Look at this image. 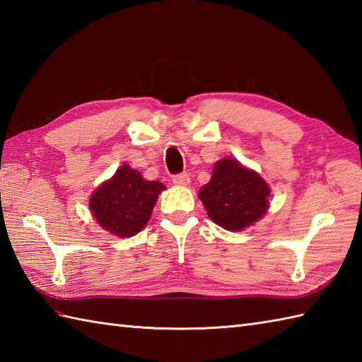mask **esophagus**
<instances>
[{
    "label": "esophagus",
    "instance_id": "34e87169",
    "mask_svg": "<svg viewBox=\"0 0 362 362\" xmlns=\"http://www.w3.org/2000/svg\"><path fill=\"white\" fill-rule=\"evenodd\" d=\"M173 182L175 183V185L187 187V185H189V175L187 173L175 174V175H173Z\"/></svg>",
    "mask_w": 362,
    "mask_h": 362
}]
</instances>
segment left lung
<instances>
[{
	"label": "left lung",
	"mask_w": 362,
	"mask_h": 362,
	"mask_svg": "<svg viewBox=\"0 0 362 362\" xmlns=\"http://www.w3.org/2000/svg\"><path fill=\"white\" fill-rule=\"evenodd\" d=\"M269 193L267 183L257 173L243 168L235 158H224L214 165L211 180L199 197L218 226L238 232L263 218Z\"/></svg>",
	"instance_id": "8db88e82"
}]
</instances>
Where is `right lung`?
Listing matches in <instances>:
<instances>
[{"label": "right lung", "mask_w": 362, "mask_h": 362, "mask_svg": "<svg viewBox=\"0 0 362 362\" xmlns=\"http://www.w3.org/2000/svg\"><path fill=\"white\" fill-rule=\"evenodd\" d=\"M161 182L144 180L141 174L122 165L109 182L103 183L90 199V210L103 228L129 238L148 224L160 191Z\"/></svg>", "instance_id": "1"}]
</instances>
